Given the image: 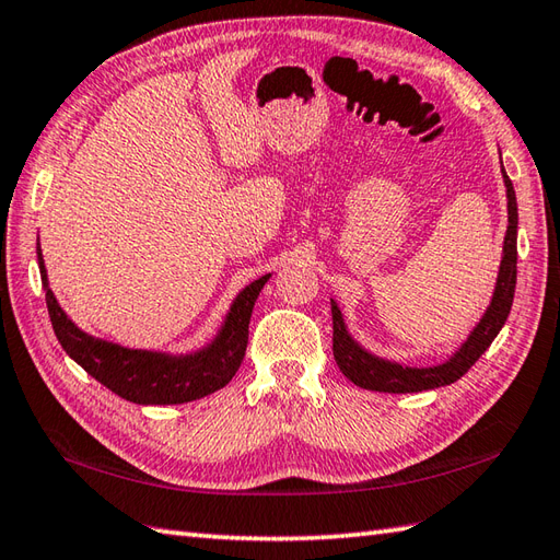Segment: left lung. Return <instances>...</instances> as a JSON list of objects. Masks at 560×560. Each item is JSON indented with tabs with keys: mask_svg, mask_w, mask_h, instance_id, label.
Returning <instances> with one entry per match:
<instances>
[{
	"mask_svg": "<svg viewBox=\"0 0 560 560\" xmlns=\"http://www.w3.org/2000/svg\"><path fill=\"white\" fill-rule=\"evenodd\" d=\"M503 180L508 187V233L503 245V259L501 271H498L495 291L489 311L481 317V323L474 327L469 339L462 343L459 351L452 355L450 361L433 365V368H409L399 365L377 355L368 353L359 343L351 339L343 325L341 311L337 303L331 301V351H335V361L339 371L347 375L353 385L373 392H392V395H404V392H423L435 389L443 385H452L459 380L469 368L481 359V353L491 347V341L503 329L505 319L510 315L515 299V283H517V199L510 177L503 171Z\"/></svg>",
	"mask_w": 560,
	"mask_h": 560,
	"instance_id": "8db88e82",
	"label": "left lung"
}]
</instances>
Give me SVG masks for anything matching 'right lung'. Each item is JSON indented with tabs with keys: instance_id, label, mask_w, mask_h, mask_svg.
Here are the masks:
<instances>
[{
	"instance_id": "add662e5",
	"label": "right lung",
	"mask_w": 560,
	"mask_h": 560,
	"mask_svg": "<svg viewBox=\"0 0 560 560\" xmlns=\"http://www.w3.org/2000/svg\"><path fill=\"white\" fill-rule=\"evenodd\" d=\"M38 267L45 287V303L50 323L62 349L91 377L115 392L117 397L135 404H185L201 399L231 383L241 368L247 349L249 315L257 295L269 273L249 283L231 305L225 323L207 349L187 355H168L156 351L125 349L117 343L93 339L81 331L57 305L52 291L47 289V273L38 245Z\"/></svg>"
}]
</instances>
